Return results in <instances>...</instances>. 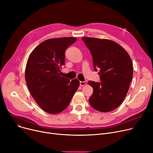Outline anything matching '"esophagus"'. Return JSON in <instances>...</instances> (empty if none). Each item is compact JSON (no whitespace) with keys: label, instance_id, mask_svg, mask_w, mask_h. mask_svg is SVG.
<instances>
[{"label":"esophagus","instance_id":"esophagus-1","mask_svg":"<svg viewBox=\"0 0 153 153\" xmlns=\"http://www.w3.org/2000/svg\"><path fill=\"white\" fill-rule=\"evenodd\" d=\"M86 85V82L85 81H80V85L84 86Z\"/></svg>","mask_w":153,"mask_h":153}]
</instances>
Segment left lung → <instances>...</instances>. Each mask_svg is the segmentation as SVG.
<instances>
[{
    "label": "left lung",
    "instance_id": "obj_1",
    "mask_svg": "<svg viewBox=\"0 0 153 153\" xmlns=\"http://www.w3.org/2000/svg\"><path fill=\"white\" fill-rule=\"evenodd\" d=\"M92 56L94 69L99 71L100 82H88L94 89L91 105L102 112L115 110L124 100L133 77V63L128 53L106 39L83 37Z\"/></svg>",
    "mask_w": 153,
    "mask_h": 153
}]
</instances>
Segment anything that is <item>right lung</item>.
Instances as JSON below:
<instances>
[{
	"label": "right lung",
	"instance_id": "right-lung-1",
	"mask_svg": "<svg viewBox=\"0 0 153 153\" xmlns=\"http://www.w3.org/2000/svg\"><path fill=\"white\" fill-rule=\"evenodd\" d=\"M76 38H52L37 46L30 54L25 69L29 91L47 113L56 114L66 109L77 90L79 81L60 76L65 64V51Z\"/></svg>",
	"mask_w": 153,
	"mask_h": 153
}]
</instances>
